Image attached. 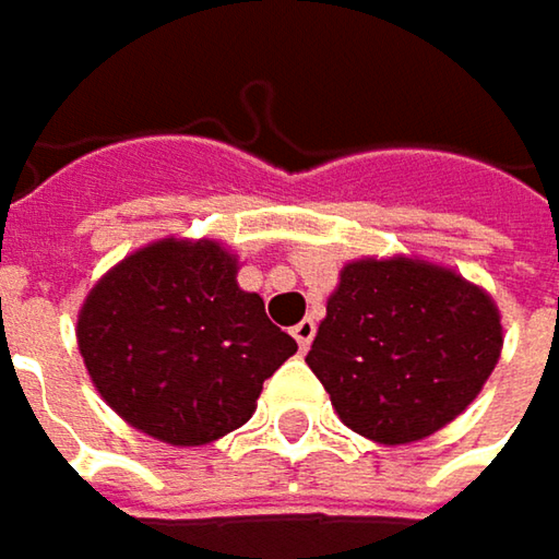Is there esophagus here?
Masks as SVG:
<instances>
[{"mask_svg": "<svg viewBox=\"0 0 559 559\" xmlns=\"http://www.w3.org/2000/svg\"><path fill=\"white\" fill-rule=\"evenodd\" d=\"M293 338H296L299 348L306 352V348L312 345V338H316V322H312V319H302L299 325H293Z\"/></svg>", "mask_w": 559, "mask_h": 559, "instance_id": "34e87169", "label": "esophagus"}]
</instances>
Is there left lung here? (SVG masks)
<instances>
[{"instance_id":"left-lung-1","label":"left lung","mask_w":559,"mask_h":559,"mask_svg":"<svg viewBox=\"0 0 559 559\" xmlns=\"http://www.w3.org/2000/svg\"><path fill=\"white\" fill-rule=\"evenodd\" d=\"M504 345L495 299L462 273L419 257H361L342 266L306 365L338 419L407 445L459 417Z\"/></svg>"}]
</instances>
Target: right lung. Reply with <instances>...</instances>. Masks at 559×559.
Here are the masks:
<instances>
[{
    "label": "right lung",
    "mask_w": 559,
    "mask_h": 559,
    "mask_svg": "<svg viewBox=\"0 0 559 559\" xmlns=\"http://www.w3.org/2000/svg\"><path fill=\"white\" fill-rule=\"evenodd\" d=\"M240 260L221 240H152L87 293L78 348L97 394L133 429L168 445H207L243 426L263 381L296 355Z\"/></svg>",
    "instance_id": "right-lung-1"
}]
</instances>
